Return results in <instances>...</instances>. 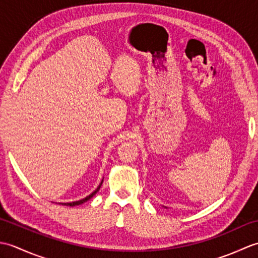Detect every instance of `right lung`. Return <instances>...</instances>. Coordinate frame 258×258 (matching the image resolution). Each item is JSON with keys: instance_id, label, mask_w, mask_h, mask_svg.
<instances>
[{"instance_id": "add662e5", "label": "right lung", "mask_w": 258, "mask_h": 258, "mask_svg": "<svg viewBox=\"0 0 258 258\" xmlns=\"http://www.w3.org/2000/svg\"><path fill=\"white\" fill-rule=\"evenodd\" d=\"M102 183H103V180H102V182H101V184L100 185H98V187L94 190V191H93V193L92 194H90L89 196H86L85 197V199H83V200H80V201H76V202H72V203H61V204L62 205H64V206H76V205H81V204H83V203L84 202H86V201H89L90 199H92V197L93 196H94L96 193H97V191H98V189H100L101 188V186H102Z\"/></svg>"}]
</instances>
